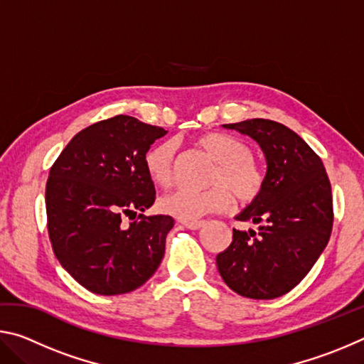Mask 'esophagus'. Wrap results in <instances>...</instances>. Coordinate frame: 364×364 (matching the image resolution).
Returning a JSON list of instances; mask_svg holds the SVG:
<instances>
[{
  "label": "esophagus",
  "mask_w": 364,
  "mask_h": 364,
  "mask_svg": "<svg viewBox=\"0 0 364 364\" xmlns=\"http://www.w3.org/2000/svg\"><path fill=\"white\" fill-rule=\"evenodd\" d=\"M183 225L186 226L188 230L196 231V230H200V228L205 225V221H183Z\"/></svg>",
  "instance_id": "obj_1"
}]
</instances>
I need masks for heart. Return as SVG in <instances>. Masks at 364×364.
<instances>
[{
	"label": "heart",
	"mask_w": 364,
	"mask_h": 364,
	"mask_svg": "<svg viewBox=\"0 0 364 364\" xmlns=\"http://www.w3.org/2000/svg\"><path fill=\"white\" fill-rule=\"evenodd\" d=\"M197 146L217 162L210 176L212 188L204 193L176 191L159 200L164 213L183 221H194L212 212H223L234 196L242 204L255 202L262 196L267 176L260 164L252 157L250 146L234 134L208 132L197 138ZM176 146L171 141H162L147 151L144 167L147 176L157 186L167 188L175 176Z\"/></svg>",
	"instance_id": "obj_1"
}]
</instances>
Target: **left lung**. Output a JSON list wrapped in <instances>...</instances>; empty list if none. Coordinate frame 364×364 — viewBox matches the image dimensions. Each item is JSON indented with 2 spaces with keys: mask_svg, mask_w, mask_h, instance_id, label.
<instances>
[{
  "mask_svg": "<svg viewBox=\"0 0 364 364\" xmlns=\"http://www.w3.org/2000/svg\"><path fill=\"white\" fill-rule=\"evenodd\" d=\"M254 138L267 156L262 196L239 215L260 231H232L217 255L221 278L247 299L281 297L299 284L331 237L334 210L328 173L318 154L291 128L252 119L223 125Z\"/></svg>",
  "mask_w": 364,
  "mask_h": 364,
  "instance_id": "left-lung-1",
  "label": "left lung"
}]
</instances>
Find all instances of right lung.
<instances>
[{"label":"right lung","mask_w":364,"mask_h":364,"mask_svg":"<svg viewBox=\"0 0 364 364\" xmlns=\"http://www.w3.org/2000/svg\"><path fill=\"white\" fill-rule=\"evenodd\" d=\"M167 133L130 115L110 117L77 133L49 170V241L67 273L90 292H132L162 262L173 218L143 215L156 200L144 157ZM127 216L130 225L122 223Z\"/></svg>","instance_id":"obj_1"}]
</instances>
